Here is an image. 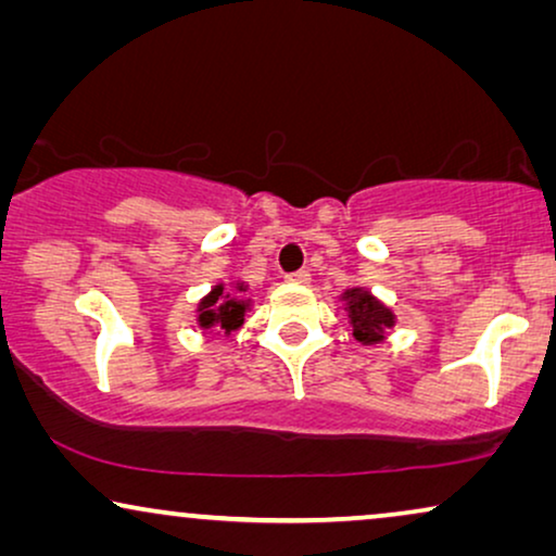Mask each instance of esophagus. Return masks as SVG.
Returning <instances> with one entry per match:
<instances>
[{"label":"esophagus","mask_w":556,"mask_h":556,"mask_svg":"<svg viewBox=\"0 0 556 556\" xmlns=\"http://www.w3.org/2000/svg\"><path fill=\"white\" fill-rule=\"evenodd\" d=\"M288 280H291V283H299V286H308L311 283V273L308 270H295V273H291V276H288Z\"/></svg>","instance_id":"34e87169"}]
</instances>
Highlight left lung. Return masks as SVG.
<instances>
[{
	"label": "left lung",
	"instance_id": "obj_1",
	"mask_svg": "<svg viewBox=\"0 0 556 556\" xmlns=\"http://www.w3.org/2000/svg\"><path fill=\"white\" fill-rule=\"evenodd\" d=\"M341 301L346 303L349 324H352L354 339L362 341L364 346L382 344L387 339V329H394L397 318L392 308L384 306L375 293L367 288H346L341 293Z\"/></svg>",
	"mask_w": 556,
	"mask_h": 556
}]
</instances>
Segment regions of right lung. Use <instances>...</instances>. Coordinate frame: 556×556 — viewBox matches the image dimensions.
Instances as JSON below:
<instances>
[{"label": "right lung", "mask_w": 556, "mask_h": 556, "mask_svg": "<svg viewBox=\"0 0 556 556\" xmlns=\"http://www.w3.org/2000/svg\"><path fill=\"white\" fill-rule=\"evenodd\" d=\"M235 291L245 293L248 286L235 283ZM250 306H253V301L225 291V283H217L200 303H197V324H200V329L204 331L217 329V333L230 337L232 331H238L240 326L245 324V314Z\"/></svg>", "instance_id": "obj_1"}]
</instances>
